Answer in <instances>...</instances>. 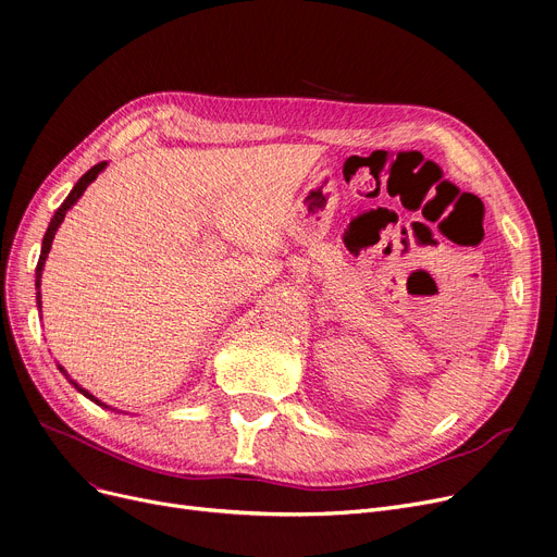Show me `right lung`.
Instances as JSON below:
<instances>
[{"mask_svg": "<svg viewBox=\"0 0 557 557\" xmlns=\"http://www.w3.org/2000/svg\"><path fill=\"white\" fill-rule=\"evenodd\" d=\"M106 164L108 162H99V164H95L90 171H87V173H83L81 175V181L74 185V189L70 191V196L63 200V205H61V208H58L55 210V214H53V219H51V223H49V227H47V232H45V239H42V250H40V259H38V267H36V288H38V294H36V300H38V309H40V305H42V300H40V277H42V269H45V261H47V255H49V250H51V242H53V237H55V230H58V225H61L63 223V219H65V214H67V210L72 208V205L83 196V191L87 189V185H90L95 178H97V175L106 169ZM58 370H61L67 379H70V374L61 368V366H58ZM70 384L78 391V393H83L87 399H92L95 404H99V406H106V404H101L95 395H90V393H87L85 388H81L76 382H74V379H70ZM108 408V406H106Z\"/></svg>", "mask_w": 557, "mask_h": 557, "instance_id": "right-lung-1", "label": "right lung"}]
</instances>
